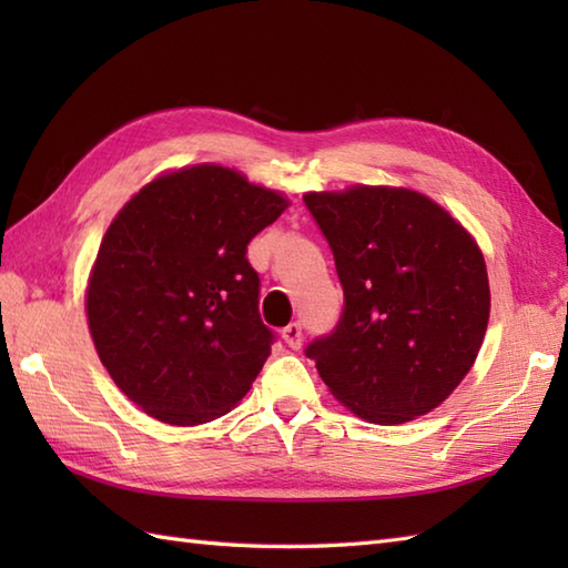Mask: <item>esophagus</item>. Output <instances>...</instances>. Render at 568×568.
Segmentation results:
<instances>
[{
    "instance_id": "esophagus-1",
    "label": "esophagus",
    "mask_w": 568,
    "mask_h": 568,
    "mask_svg": "<svg viewBox=\"0 0 568 568\" xmlns=\"http://www.w3.org/2000/svg\"><path fill=\"white\" fill-rule=\"evenodd\" d=\"M283 342L291 346V348H300L303 346V327H300L297 322L287 324V327L283 329Z\"/></svg>"
}]
</instances>
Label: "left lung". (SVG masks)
<instances>
[{
	"instance_id": "1",
	"label": "left lung",
	"mask_w": 568,
	"mask_h": 568,
	"mask_svg": "<svg viewBox=\"0 0 568 568\" xmlns=\"http://www.w3.org/2000/svg\"><path fill=\"white\" fill-rule=\"evenodd\" d=\"M334 251L344 317L307 346L320 378L373 425L432 413L484 344L490 285L484 251L442 204L409 187L305 192Z\"/></svg>"
}]
</instances>
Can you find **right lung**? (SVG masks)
Listing matches in <instances>:
<instances>
[{
  "mask_svg": "<svg viewBox=\"0 0 568 568\" xmlns=\"http://www.w3.org/2000/svg\"><path fill=\"white\" fill-rule=\"evenodd\" d=\"M291 200L220 163L155 175L102 236L84 315L102 366L149 417L195 427L256 381L273 334L248 241Z\"/></svg>",
  "mask_w": 568,
  "mask_h": 568,
  "instance_id": "1",
  "label": "right lung"
}]
</instances>
